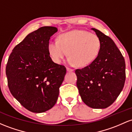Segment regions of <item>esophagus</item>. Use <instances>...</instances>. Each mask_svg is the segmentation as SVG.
<instances>
[{"label":"esophagus","mask_w":132,"mask_h":132,"mask_svg":"<svg viewBox=\"0 0 132 132\" xmlns=\"http://www.w3.org/2000/svg\"><path fill=\"white\" fill-rule=\"evenodd\" d=\"M66 70H67V71H68V72L73 71V69L69 68H66Z\"/></svg>","instance_id":"1"}]
</instances>
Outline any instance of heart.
<instances>
[{
  "instance_id": "1",
  "label": "heart",
  "mask_w": 132,
  "mask_h": 132,
  "mask_svg": "<svg viewBox=\"0 0 132 132\" xmlns=\"http://www.w3.org/2000/svg\"><path fill=\"white\" fill-rule=\"evenodd\" d=\"M101 49V40L96 34L76 29L59 36L58 40L51 41L47 50L54 63L61 64L67 56L68 63L86 67L95 60Z\"/></svg>"
}]
</instances>
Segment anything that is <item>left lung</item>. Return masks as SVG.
Returning a JSON list of instances; mask_svg holds the SVG:
<instances>
[{
  "label": "left lung",
  "mask_w": 132,
  "mask_h": 132,
  "mask_svg": "<svg viewBox=\"0 0 132 132\" xmlns=\"http://www.w3.org/2000/svg\"><path fill=\"white\" fill-rule=\"evenodd\" d=\"M101 40L98 56L89 65L75 71L81 100L88 106L103 109L110 106L122 91L125 81V62L110 37L92 28Z\"/></svg>",
  "instance_id": "left-lung-1"
}]
</instances>
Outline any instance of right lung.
Listing matches in <instances>:
<instances>
[{
  "instance_id": "1",
  "label": "right lung",
  "mask_w": 132,
  "mask_h": 132,
  "mask_svg": "<svg viewBox=\"0 0 132 132\" xmlns=\"http://www.w3.org/2000/svg\"><path fill=\"white\" fill-rule=\"evenodd\" d=\"M57 31L56 27L44 26L32 32L13 49L7 61L10 92L32 112L43 113L54 106L66 73V68L54 63L47 50L51 37Z\"/></svg>"
}]
</instances>
